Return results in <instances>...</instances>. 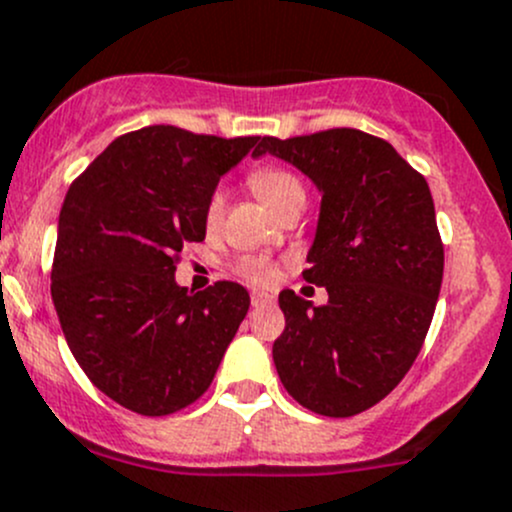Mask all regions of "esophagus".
Instances as JSON below:
<instances>
[{
    "label": "esophagus",
    "mask_w": 512,
    "mask_h": 512,
    "mask_svg": "<svg viewBox=\"0 0 512 512\" xmlns=\"http://www.w3.org/2000/svg\"><path fill=\"white\" fill-rule=\"evenodd\" d=\"M250 302H252V307H255V309L267 307V304H272V294H267V292H252Z\"/></svg>",
    "instance_id": "obj_1"
}]
</instances>
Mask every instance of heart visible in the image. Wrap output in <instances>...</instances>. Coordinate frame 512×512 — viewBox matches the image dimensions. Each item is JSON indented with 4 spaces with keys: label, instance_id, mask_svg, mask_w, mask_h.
<instances>
[{
    "label": "heart",
    "instance_id": "b5f03b06",
    "mask_svg": "<svg viewBox=\"0 0 512 512\" xmlns=\"http://www.w3.org/2000/svg\"><path fill=\"white\" fill-rule=\"evenodd\" d=\"M250 185L265 205H270L277 215L282 210L289 208V205L304 203L307 198V190H304V183L299 180V175H294L292 170L280 168V165H265V168H257L250 173ZM225 213V190L215 188L213 193L208 195L203 208V220L208 230H215L220 223H223ZM237 272H240L245 280H250L252 285H270L275 282L277 270L267 257L260 255H247L242 260H237Z\"/></svg>",
    "mask_w": 512,
    "mask_h": 512
}]
</instances>
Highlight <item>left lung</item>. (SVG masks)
<instances>
[{
    "label": "left lung",
    "instance_id": "8db88e82",
    "mask_svg": "<svg viewBox=\"0 0 512 512\" xmlns=\"http://www.w3.org/2000/svg\"><path fill=\"white\" fill-rule=\"evenodd\" d=\"M265 153L302 170L322 193L302 277L329 294L314 307L292 289L280 292L277 374L304 409L356 416L399 386L431 327L443 280L431 190L391 143L356 128L265 136L255 156Z\"/></svg>",
    "mask_w": 512,
    "mask_h": 512
}]
</instances>
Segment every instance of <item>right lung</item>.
Masks as SVG:
<instances>
[{"mask_svg": "<svg viewBox=\"0 0 512 512\" xmlns=\"http://www.w3.org/2000/svg\"><path fill=\"white\" fill-rule=\"evenodd\" d=\"M260 143L148 126L116 138L71 183L51 299L74 359L123 409L168 416L213 384L250 294L225 280L188 292L175 265L205 240L220 175Z\"/></svg>", "mask_w": 512, "mask_h": 512, "instance_id": "right-lung-1", "label": "right lung"}]
</instances>
